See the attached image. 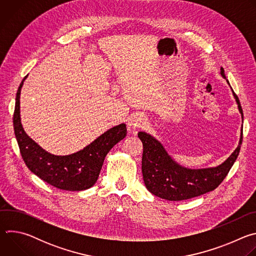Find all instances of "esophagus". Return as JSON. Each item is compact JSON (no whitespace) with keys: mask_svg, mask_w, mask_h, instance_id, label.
Masks as SVG:
<instances>
[{"mask_svg":"<svg viewBox=\"0 0 256 256\" xmlns=\"http://www.w3.org/2000/svg\"><path fill=\"white\" fill-rule=\"evenodd\" d=\"M147 124V118L142 114H136L132 116L128 122V128L130 132L136 134L138 128H144V126Z\"/></svg>","mask_w":256,"mask_h":256,"instance_id":"obj_1","label":"esophagus"}]
</instances>
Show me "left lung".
Returning a JSON list of instances; mask_svg holds the SVG:
<instances>
[{"instance_id":"obj_1","label":"left lung","mask_w":256,"mask_h":256,"mask_svg":"<svg viewBox=\"0 0 256 256\" xmlns=\"http://www.w3.org/2000/svg\"><path fill=\"white\" fill-rule=\"evenodd\" d=\"M221 75L226 79L223 68ZM227 82L229 84V81ZM233 94L243 120L239 98L234 91ZM138 136L142 142V172L146 188L158 198L167 200H184L212 192L222 184L239 155L243 134L241 132L237 149L224 163L214 168L196 170L181 167L175 163L163 146L150 134L140 132Z\"/></svg>"}]
</instances>
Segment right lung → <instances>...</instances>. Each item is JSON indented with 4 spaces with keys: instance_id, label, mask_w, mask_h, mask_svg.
<instances>
[{
    "instance_id": "add662e5",
    "label": "right lung",
    "mask_w": 256,
    "mask_h": 256,
    "mask_svg": "<svg viewBox=\"0 0 256 256\" xmlns=\"http://www.w3.org/2000/svg\"><path fill=\"white\" fill-rule=\"evenodd\" d=\"M26 77L18 88L13 116L14 132L23 161L32 173L56 188L70 192L90 188L98 179L107 153L126 136V124L108 130L77 153L68 156L50 154L26 134L21 124L20 92Z\"/></svg>"
}]
</instances>
